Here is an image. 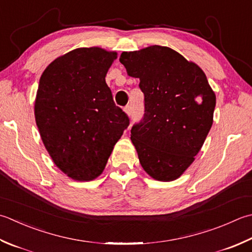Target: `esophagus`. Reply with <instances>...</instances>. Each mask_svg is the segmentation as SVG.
I'll return each instance as SVG.
<instances>
[{
    "label": "esophagus",
    "instance_id": "34e87169",
    "mask_svg": "<svg viewBox=\"0 0 252 252\" xmlns=\"http://www.w3.org/2000/svg\"><path fill=\"white\" fill-rule=\"evenodd\" d=\"M125 111H126V113L127 116H131V113H132V107H131V105H127L125 108Z\"/></svg>",
    "mask_w": 252,
    "mask_h": 252
}]
</instances>
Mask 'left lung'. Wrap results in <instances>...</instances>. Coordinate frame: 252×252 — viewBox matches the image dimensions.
I'll return each instance as SVG.
<instances>
[{"mask_svg": "<svg viewBox=\"0 0 252 252\" xmlns=\"http://www.w3.org/2000/svg\"><path fill=\"white\" fill-rule=\"evenodd\" d=\"M119 60L144 94V116L131 129L143 169L156 180H176L209 134L215 94L204 72L168 47L122 52Z\"/></svg>", "mask_w": 252, "mask_h": 252, "instance_id": "left-lung-1", "label": "left lung"}]
</instances>
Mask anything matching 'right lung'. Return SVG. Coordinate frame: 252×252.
<instances>
[{"instance_id": "obj_1", "label": "right lung", "mask_w": 252, "mask_h": 252, "mask_svg": "<svg viewBox=\"0 0 252 252\" xmlns=\"http://www.w3.org/2000/svg\"><path fill=\"white\" fill-rule=\"evenodd\" d=\"M116 59L115 51L78 48L49 64L39 81V133L54 164L74 180L97 178L130 125L105 80Z\"/></svg>"}]
</instances>
